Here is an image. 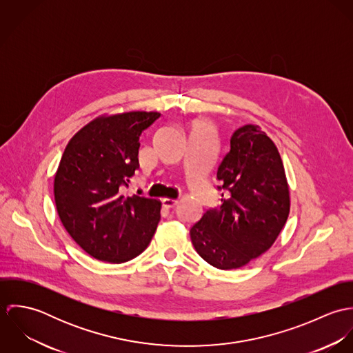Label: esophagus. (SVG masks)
Segmentation results:
<instances>
[{
  "label": "esophagus",
  "mask_w": 353,
  "mask_h": 353,
  "mask_svg": "<svg viewBox=\"0 0 353 353\" xmlns=\"http://www.w3.org/2000/svg\"><path fill=\"white\" fill-rule=\"evenodd\" d=\"M163 206L164 208H167V209H171V208H174V206H176L178 205V200H172V199H164L163 201Z\"/></svg>",
  "instance_id": "1"
}]
</instances>
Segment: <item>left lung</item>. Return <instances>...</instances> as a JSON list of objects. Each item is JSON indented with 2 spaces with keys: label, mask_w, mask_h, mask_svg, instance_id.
I'll list each match as a JSON object with an SVG mask.
<instances>
[{
  "label": "left lung",
  "mask_w": 353,
  "mask_h": 353,
  "mask_svg": "<svg viewBox=\"0 0 353 353\" xmlns=\"http://www.w3.org/2000/svg\"><path fill=\"white\" fill-rule=\"evenodd\" d=\"M220 208L190 228L196 252L212 266L238 269L269 250L290 214V189L274 143L258 126L234 132L217 167Z\"/></svg>",
  "instance_id": "obj_1"
}]
</instances>
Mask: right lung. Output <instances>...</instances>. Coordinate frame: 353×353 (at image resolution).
<instances>
[{
  "instance_id": "right-lung-1",
  "label": "right lung",
  "mask_w": 353,
  "mask_h": 353,
  "mask_svg": "<svg viewBox=\"0 0 353 353\" xmlns=\"http://www.w3.org/2000/svg\"><path fill=\"white\" fill-rule=\"evenodd\" d=\"M159 112L101 117L66 145L54 178L58 216L73 241L91 256L122 263L144 252L160 220V201L123 196L139 168L141 133Z\"/></svg>"
}]
</instances>
